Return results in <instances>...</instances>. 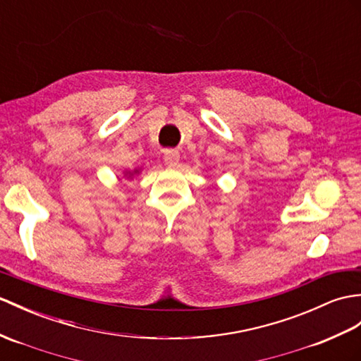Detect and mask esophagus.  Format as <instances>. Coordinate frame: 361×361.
<instances>
[{"label": "esophagus", "mask_w": 361, "mask_h": 361, "mask_svg": "<svg viewBox=\"0 0 361 361\" xmlns=\"http://www.w3.org/2000/svg\"><path fill=\"white\" fill-rule=\"evenodd\" d=\"M178 161H180V152H178V150H175V149L166 150V152H164V163L166 164L175 166V164H178Z\"/></svg>", "instance_id": "obj_1"}]
</instances>
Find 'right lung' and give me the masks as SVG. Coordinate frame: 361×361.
<instances>
[{"instance_id":"obj_1","label":"right lung","mask_w":361,"mask_h":361,"mask_svg":"<svg viewBox=\"0 0 361 361\" xmlns=\"http://www.w3.org/2000/svg\"><path fill=\"white\" fill-rule=\"evenodd\" d=\"M138 172H140L138 169H135V171H133V172H126V177H129V178H130V177H133V175L138 173Z\"/></svg>"}]
</instances>
